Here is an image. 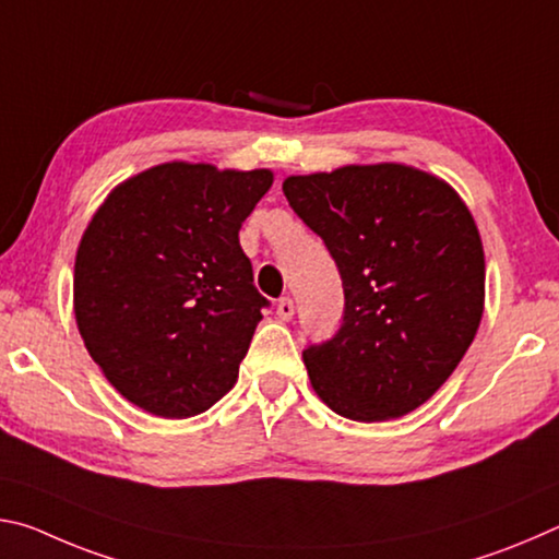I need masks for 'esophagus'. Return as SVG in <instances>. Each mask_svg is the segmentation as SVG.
I'll return each instance as SVG.
<instances>
[{
	"instance_id": "obj_1",
	"label": "esophagus",
	"mask_w": 559,
	"mask_h": 559,
	"mask_svg": "<svg viewBox=\"0 0 559 559\" xmlns=\"http://www.w3.org/2000/svg\"><path fill=\"white\" fill-rule=\"evenodd\" d=\"M293 310H296V306H293V300L288 296H283L278 302H276V316L281 320H290L293 318Z\"/></svg>"
}]
</instances>
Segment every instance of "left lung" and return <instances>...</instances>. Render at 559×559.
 <instances>
[{"instance_id": "1", "label": "left lung", "mask_w": 559, "mask_h": 559, "mask_svg": "<svg viewBox=\"0 0 559 559\" xmlns=\"http://www.w3.org/2000/svg\"><path fill=\"white\" fill-rule=\"evenodd\" d=\"M283 194L343 278L337 333L302 349L313 390L355 421L414 412L484 316V246L466 204L441 179L386 163L288 177Z\"/></svg>"}]
</instances>
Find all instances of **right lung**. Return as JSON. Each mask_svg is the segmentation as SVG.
I'll return each mask as SVG.
<instances>
[{
	"mask_svg": "<svg viewBox=\"0 0 559 559\" xmlns=\"http://www.w3.org/2000/svg\"><path fill=\"white\" fill-rule=\"evenodd\" d=\"M271 182L269 169L167 163L112 189L93 216L75 257V323L140 409L187 419L234 386L271 306L239 229Z\"/></svg>",
	"mask_w": 559,
	"mask_h": 559,
	"instance_id": "1",
	"label": "right lung"
}]
</instances>
